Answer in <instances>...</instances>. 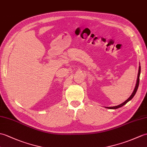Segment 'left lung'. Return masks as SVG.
Here are the masks:
<instances>
[{"mask_svg": "<svg viewBox=\"0 0 147 147\" xmlns=\"http://www.w3.org/2000/svg\"><path fill=\"white\" fill-rule=\"evenodd\" d=\"M140 71H141V67L140 66H139V69H138V76H137V80H136V85H135V89L134 90V91H133L132 94H131V96H129L127 100H126L125 102H123V103L119 105L118 106H115V107H106L107 108H108V109H117V108H120L121 107H123V106L127 104L128 102L129 101H130L131 99L134 98V96H135V94H136V91H137L138 90V85H139V82H140Z\"/></svg>", "mask_w": 147, "mask_h": 147, "instance_id": "1", "label": "left lung"}]
</instances>
